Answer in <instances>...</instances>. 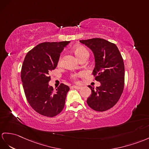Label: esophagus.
Segmentation results:
<instances>
[{
	"instance_id": "obj_1",
	"label": "esophagus",
	"mask_w": 149,
	"mask_h": 149,
	"mask_svg": "<svg viewBox=\"0 0 149 149\" xmlns=\"http://www.w3.org/2000/svg\"><path fill=\"white\" fill-rule=\"evenodd\" d=\"M72 88H75V89H77V90H79V89H81V86H78L74 85V86H72Z\"/></svg>"
}]
</instances>
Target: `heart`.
<instances>
[{
  "label": "heart",
  "instance_id": "obj_1",
  "mask_svg": "<svg viewBox=\"0 0 149 149\" xmlns=\"http://www.w3.org/2000/svg\"><path fill=\"white\" fill-rule=\"evenodd\" d=\"M74 52L76 55L77 56V57L80 60L82 59V58L85 57V56H88L89 55L88 50H87L85 47H83L82 45H78L76 47L74 48ZM61 57H60L59 61H58V63L61 64ZM81 72H80V73L72 74L71 75V79H74V80H77L78 78L81 75Z\"/></svg>",
  "mask_w": 149,
  "mask_h": 149
}]
</instances>
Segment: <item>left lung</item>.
Masks as SVG:
<instances>
[{"mask_svg": "<svg viewBox=\"0 0 149 149\" xmlns=\"http://www.w3.org/2000/svg\"><path fill=\"white\" fill-rule=\"evenodd\" d=\"M92 50L95 66L92 74L100 86H88L92 94L86 100L92 109L102 112L112 108L120 99L125 85V65L117 46L106 40L95 38L79 41Z\"/></svg>", "mask_w": 149, "mask_h": 149, "instance_id": "left-lung-1", "label": "left lung"}]
</instances>
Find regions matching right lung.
Instances as JSON below:
<instances>
[{
  "mask_svg": "<svg viewBox=\"0 0 149 149\" xmlns=\"http://www.w3.org/2000/svg\"><path fill=\"white\" fill-rule=\"evenodd\" d=\"M69 43H40L27 53L23 61L21 78L25 96L30 106L44 116H56L64 107L70 88L61 83L54 92L53 87L49 85V74L57 67L60 54Z\"/></svg>",
  "mask_w": 149,
  "mask_h": 149,
  "instance_id": "1",
  "label": "right lung"
}]
</instances>
